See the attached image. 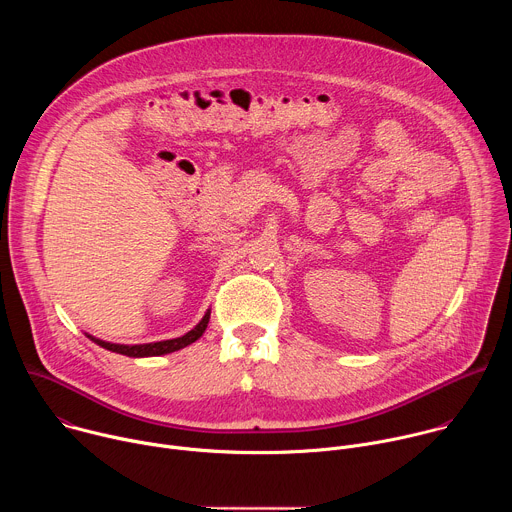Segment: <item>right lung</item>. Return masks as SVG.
<instances>
[{"label": "right lung", "mask_w": 512, "mask_h": 512, "mask_svg": "<svg viewBox=\"0 0 512 512\" xmlns=\"http://www.w3.org/2000/svg\"><path fill=\"white\" fill-rule=\"evenodd\" d=\"M208 320H210V310H206V314L202 316V320L190 330L186 332L184 336H178V338H170V340H160V342H148V344H115V342H105L101 338H95L91 334H87V338H91L95 344H99L101 348L105 350H111V352H117V354H125V356H133V358H143V356H162V354H170V352H176L180 348H186L188 344L196 342L206 326H208Z\"/></svg>", "instance_id": "right-lung-1"}]
</instances>
